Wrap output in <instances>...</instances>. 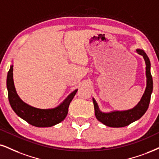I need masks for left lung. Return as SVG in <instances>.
<instances>
[{
  "instance_id": "1",
  "label": "left lung",
  "mask_w": 159,
  "mask_h": 159,
  "mask_svg": "<svg viewBox=\"0 0 159 159\" xmlns=\"http://www.w3.org/2000/svg\"><path fill=\"white\" fill-rule=\"evenodd\" d=\"M136 52L143 56L146 63L147 87L142 99L138 105L133 109L124 111H113L111 113H102L99 109L97 103L93 99L96 118L106 126L111 127H122L139 119L145 113L149 107L150 97L152 91V78L150 73V62L148 55L143 50L137 49Z\"/></svg>"
}]
</instances>
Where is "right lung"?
I'll use <instances>...</instances> for the list:
<instances>
[{
  "label": "right lung",
  "instance_id": "add662e5",
  "mask_svg": "<svg viewBox=\"0 0 159 159\" xmlns=\"http://www.w3.org/2000/svg\"><path fill=\"white\" fill-rule=\"evenodd\" d=\"M7 86L8 97L15 113L23 120L38 127L54 126L61 122L68 114V107L77 90L72 92L58 107L53 109H39L23 102L17 95L13 81V66L8 71Z\"/></svg>",
  "mask_w": 159,
  "mask_h": 159
}]
</instances>
